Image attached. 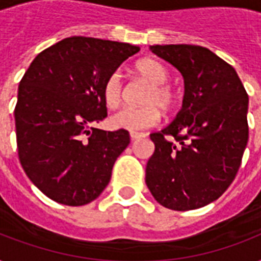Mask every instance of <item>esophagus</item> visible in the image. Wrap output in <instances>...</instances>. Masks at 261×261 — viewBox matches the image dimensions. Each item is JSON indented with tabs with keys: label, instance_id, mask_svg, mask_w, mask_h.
<instances>
[{
	"label": "esophagus",
	"instance_id": "1",
	"mask_svg": "<svg viewBox=\"0 0 261 261\" xmlns=\"http://www.w3.org/2000/svg\"><path fill=\"white\" fill-rule=\"evenodd\" d=\"M130 137H131V139H133V141H135V139L143 138V137H145V134H143V133H135V131H131Z\"/></svg>",
	"mask_w": 261,
	"mask_h": 261
}]
</instances>
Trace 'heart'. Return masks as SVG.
<instances>
[{"instance_id": "heart-1", "label": "heart", "mask_w": 261, "mask_h": 261, "mask_svg": "<svg viewBox=\"0 0 261 261\" xmlns=\"http://www.w3.org/2000/svg\"><path fill=\"white\" fill-rule=\"evenodd\" d=\"M135 73L150 84L143 97L142 107H127L111 116V126L118 130L139 131L155 126L161 119V111L169 112L174 107L176 96L169 85V73L163 63L151 58L141 59L134 67ZM123 83L122 75L115 71L104 83L102 100L108 108H116L122 101Z\"/></svg>"}]
</instances>
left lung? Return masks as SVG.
Instances as JSON below:
<instances>
[{
    "label": "left lung",
    "mask_w": 261,
    "mask_h": 261,
    "mask_svg": "<svg viewBox=\"0 0 261 261\" xmlns=\"http://www.w3.org/2000/svg\"><path fill=\"white\" fill-rule=\"evenodd\" d=\"M181 73L184 98L173 122L150 134L146 186L161 206L200 208L227 190L248 143V94L233 66L206 47L150 46Z\"/></svg>",
    "instance_id": "left-lung-1"
}]
</instances>
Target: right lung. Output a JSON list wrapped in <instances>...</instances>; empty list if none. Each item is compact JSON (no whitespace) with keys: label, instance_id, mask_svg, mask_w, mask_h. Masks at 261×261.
<instances>
[{"label":"right lung","instance_id":"1","mask_svg":"<svg viewBox=\"0 0 261 261\" xmlns=\"http://www.w3.org/2000/svg\"><path fill=\"white\" fill-rule=\"evenodd\" d=\"M138 51L128 43L71 36L42 51L20 81L18 159L31 181L55 202L84 206L108 186L130 134L93 124L107 116L106 80Z\"/></svg>","mask_w":261,"mask_h":261}]
</instances>
